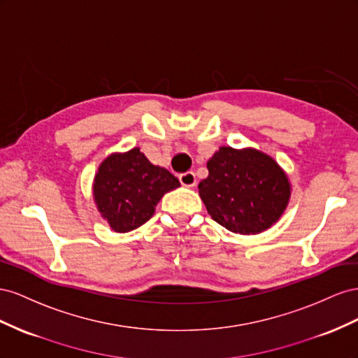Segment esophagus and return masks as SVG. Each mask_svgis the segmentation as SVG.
Instances as JSON below:
<instances>
[{
    "label": "esophagus",
    "instance_id": "obj_1",
    "mask_svg": "<svg viewBox=\"0 0 358 358\" xmlns=\"http://www.w3.org/2000/svg\"><path fill=\"white\" fill-rule=\"evenodd\" d=\"M178 180H180L181 185L186 186V187H192V186L196 185V176H195V172H192V171L180 173Z\"/></svg>",
    "mask_w": 358,
    "mask_h": 358
}]
</instances>
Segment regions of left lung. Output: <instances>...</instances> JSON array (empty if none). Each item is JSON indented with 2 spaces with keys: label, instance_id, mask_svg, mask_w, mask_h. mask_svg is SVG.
Here are the masks:
<instances>
[{
  "label": "left lung",
  "instance_id": "8db88e82",
  "mask_svg": "<svg viewBox=\"0 0 358 358\" xmlns=\"http://www.w3.org/2000/svg\"><path fill=\"white\" fill-rule=\"evenodd\" d=\"M199 182V196L213 220L231 232L268 229L287 208L291 189L285 172L270 156L248 148L222 147Z\"/></svg>",
  "mask_w": 358,
  "mask_h": 358
}]
</instances>
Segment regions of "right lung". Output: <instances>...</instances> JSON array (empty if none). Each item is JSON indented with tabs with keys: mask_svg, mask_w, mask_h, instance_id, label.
Returning a JSON list of instances; mask_svg holds the SVG:
<instances>
[{
	"mask_svg": "<svg viewBox=\"0 0 358 358\" xmlns=\"http://www.w3.org/2000/svg\"><path fill=\"white\" fill-rule=\"evenodd\" d=\"M178 186L169 171L155 166L134 148L101 163L94 178V199L112 229L129 232L148 222L160 198Z\"/></svg>",
	"mask_w": 358,
	"mask_h": 358,
	"instance_id": "obj_1",
	"label": "right lung"
}]
</instances>
